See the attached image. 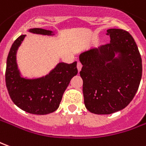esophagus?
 <instances>
[{
  "instance_id": "esophagus-1",
  "label": "esophagus",
  "mask_w": 146,
  "mask_h": 146,
  "mask_svg": "<svg viewBox=\"0 0 146 146\" xmlns=\"http://www.w3.org/2000/svg\"><path fill=\"white\" fill-rule=\"evenodd\" d=\"M76 67H77L78 72H80V70H81V68H82V64H81L80 62H77V66H76Z\"/></svg>"
}]
</instances>
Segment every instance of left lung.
I'll return each mask as SVG.
<instances>
[{"instance_id":"1","label":"left lung","mask_w":146,"mask_h":146,"mask_svg":"<svg viewBox=\"0 0 146 146\" xmlns=\"http://www.w3.org/2000/svg\"><path fill=\"white\" fill-rule=\"evenodd\" d=\"M107 32L109 43L79 56L84 105L97 115L125 108L136 94L142 74L141 54L131 35L116 28Z\"/></svg>"}]
</instances>
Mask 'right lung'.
<instances>
[{
	"label": "right lung",
	"instance_id": "add662e5",
	"mask_svg": "<svg viewBox=\"0 0 146 146\" xmlns=\"http://www.w3.org/2000/svg\"><path fill=\"white\" fill-rule=\"evenodd\" d=\"M31 33L53 35V31L32 28ZM26 35H21L12 45L7 58L6 87L13 103L30 114L46 115L58 108L63 93L70 80L77 74L76 62H60L49 74L36 79H27L20 75L16 63V53Z\"/></svg>",
	"mask_w": 146,
	"mask_h": 146
}]
</instances>
